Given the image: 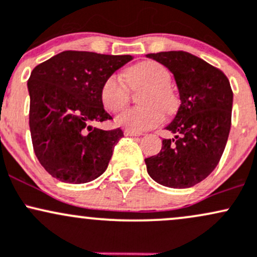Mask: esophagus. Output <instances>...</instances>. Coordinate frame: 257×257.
Here are the masks:
<instances>
[{
	"label": "esophagus",
	"instance_id": "34e87169",
	"mask_svg": "<svg viewBox=\"0 0 257 257\" xmlns=\"http://www.w3.org/2000/svg\"><path fill=\"white\" fill-rule=\"evenodd\" d=\"M123 135H125V136H141V132H135V131H130V130H125V131H123Z\"/></svg>",
	"mask_w": 257,
	"mask_h": 257
}]
</instances>
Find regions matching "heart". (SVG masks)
I'll list each match as a JSON object with an SVG mask.
<instances>
[{"label": "heart", "mask_w": 257, "mask_h": 257, "mask_svg": "<svg viewBox=\"0 0 257 257\" xmlns=\"http://www.w3.org/2000/svg\"><path fill=\"white\" fill-rule=\"evenodd\" d=\"M126 80L131 87L138 85L149 86L144 93L142 103L147 106L127 109L116 117V125L130 131L142 132L157 127L164 121L161 105L167 113L174 109V98L169 91L171 75L160 63L147 60L132 66L126 71ZM100 100L106 110L117 113L128 102V90L117 75H111L103 82L100 88Z\"/></svg>", "instance_id": "obj_1"}]
</instances>
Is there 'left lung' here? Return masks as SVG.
<instances>
[{
	"label": "left lung",
	"mask_w": 257,
	"mask_h": 257,
	"mask_svg": "<svg viewBox=\"0 0 257 257\" xmlns=\"http://www.w3.org/2000/svg\"><path fill=\"white\" fill-rule=\"evenodd\" d=\"M174 74L181 104L166 126L174 137L147 158V171L170 188H189L211 174L228 140L233 92L227 76L205 60L182 51L147 54Z\"/></svg>",
	"instance_id": "1"
}]
</instances>
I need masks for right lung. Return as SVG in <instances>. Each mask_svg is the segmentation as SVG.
I'll list each match as a JSON object with an SVG mask.
<instances>
[{"instance_id": "add662e5", "label": "right lung", "mask_w": 257, "mask_h": 257, "mask_svg": "<svg viewBox=\"0 0 257 257\" xmlns=\"http://www.w3.org/2000/svg\"><path fill=\"white\" fill-rule=\"evenodd\" d=\"M132 59V56L64 51L31 71L28 81L31 140L37 159L52 177L81 184L105 171L123 132L104 131L92 123L111 119L100 100V88Z\"/></svg>"}]
</instances>
